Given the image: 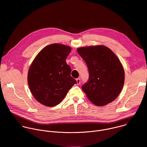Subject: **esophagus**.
I'll list each match as a JSON object with an SVG mask.
<instances>
[{
	"mask_svg": "<svg viewBox=\"0 0 147 147\" xmlns=\"http://www.w3.org/2000/svg\"><path fill=\"white\" fill-rule=\"evenodd\" d=\"M76 82H77V85H79L80 84V82H81V80L80 78H77L76 79Z\"/></svg>",
	"mask_w": 147,
	"mask_h": 147,
	"instance_id": "obj_1",
	"label": "esophagus"
}]
</instances>
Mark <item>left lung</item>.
<instances>
[{"label":"left lung","mask_w":147,"mask_h":147,"mask_svg":"<svg viewBox=\"0 0 147 147\" xmlns=\"http://www.w3.org/2000/svg\"><path fill=\"white\" fill-rule=\"evenodd\" d=\"M77 50L89 70L88 81L82 86L87 98L98 107L113 101L124 82V70L119 58L104 45L84 47Z\"/></svg>","instance_id":"left-lung-1"}]
</instances>
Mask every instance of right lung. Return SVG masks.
I'll return each instance as SVG.
<instances>
[{"label":"right lung","mask_w":147,"mask_h":147,"mask_svg":"<svg viewBox=\"0 0 147 147\" xmlns=\"http://www.w3.org/2000/svg\"><path fill=\"white\" fill-rule=\"evenodd\" d=\"M71 51L69 46L51 44L32 61L28 72V84L34 97L43 105H57L77 83L70 76L71 68L66 62Z\"/></svg>","instance_id":"right-lung-1"}]
</instances>
